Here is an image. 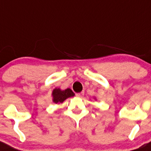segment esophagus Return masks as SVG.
<instances>
[{
  "mask_svg": "<svg viewBox=\"0 0 151 151\" xmlns=\"http://www.w3.org/2000/svg\"><path fill=\"white\" fill-rule=\"evenodd\" d=\"M84 95V92H81V93H77L76 96L78 97H82Z\"/></svg>",
  "mask_w": 151,
  "mask_h": 151,
  "instance_id": "esophagus-1",
  "label": "esophagus"
}]
</instances>
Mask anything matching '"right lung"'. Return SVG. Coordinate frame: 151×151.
I'll list each match as a JSON object with an SVG mask.
<instances>
[{"label": "right lung", "instance_id": "add662e5", "mask_svg": "<svg viewBox=\"0 0 151 151\" xmlns=\"http://www.w3.org/2000/svg\"><path fill=\"white\" fill-rule=\"evenodd\" d=\"M75 94L70 88H67L66 90H60V88H54L52 92L53 96V102L55 104L63 103L64 101L69 97H73Z\"/></svg>", "mask_w": 151, "mask_h": 151}]
</instances>
